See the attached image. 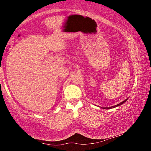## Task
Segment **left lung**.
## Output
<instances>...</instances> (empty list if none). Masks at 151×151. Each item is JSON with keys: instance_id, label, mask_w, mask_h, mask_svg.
Masks as SVG:
<instances>
[{"instance_id": "1", "label": "left lung", "mask_w": 151, "mask_h": 151, "mask_svg": "<svg viewBox=\"0 0 151 151\" xmlns=\"http://www.w3.org/2000/svg\"><path fill=\"white\" fill-rule=\"evenodd\" d=\"M128 99V98L127 99H126L125 101H122V103H119L118 104H116V105H115V106H110V107H106V108H103V107H100V108H103V109H111V108H115V107H116V106H120V105H121V104H123L124 103L125 101H127V100Z\"/></svg>"}]
</instances>
